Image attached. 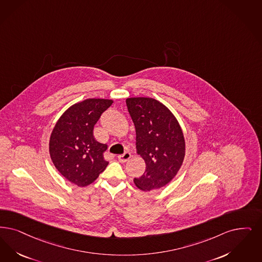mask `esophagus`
I'll return each mask as SVG.
<instances>
[{"label":"esophagus","mask_w":262,"mask_h":262,"mask_svg":"<svg viewBox=\"0 0 262 262\" xmlns=\"http://www.w3.org/2000/svg\"><path fill=\"white\" fill-rule=\"evenodd\" d=\"M130 157H132V155H130L129 152H125L124 154L118 156V160H119V162H121V163H126V162H127V161L130 159Z\"/></svg>","instance_id":"1"}]
</instances>
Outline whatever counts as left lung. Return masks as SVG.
I'll use <instances>...</instances> for the list:
<instances>
[{
	"label": "left lung",
	"instance_id": "8db88e82",
	"mask_svg": "<svg viewBox=\"0 0 262 262\" xmlns=\"http://www.w3.org/2000/svg\"><path fill=\"white\" fill-rule=\"evenodd\" d=\"M135 124L136 153L146 168L135 178L137 188L151 191L167 185L177 176L185 156V140L177 118L166 105L151 97L126 99Z\"/></svg>",
	"mask_w": 262,
	"mask_h": 262
}]
</instances>
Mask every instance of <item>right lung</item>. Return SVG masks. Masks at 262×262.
<instances>
[{"label":"right lung","instance_id":"obj_1","mask_svg":"<svg viewBox=\"0 0 262 262\" xmlns=\"http://www.w3.org/2000/svg\"><path fill=\"white\" fill-rule=\"evenodd\" d=\"M113 103L111 99L89 98L70 106L56 122L50 138V155L56 169L79 187L93 183L108 162L107 145L96 141L94 126Z\"/></svg>","mask_w":262,"mask_h":262}]
</instances>
